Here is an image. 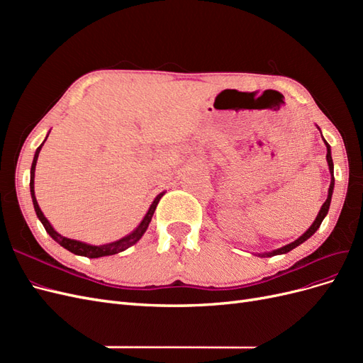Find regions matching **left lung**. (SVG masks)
<instances>
[{
    "instance_id": "left-lung-1",
    "label": "left lung",
    "mask_w": 363,
    "mask_h": 363,
    "mask_svg": "<svg viewBox=\"0 0 363 363\" xmlns=\"http://www.w3.org/2000/svg\"><path fill=\"white\" fill-rule=\"evenodd\" d=\"M324 144H325V147H327V163H328V169H330V174H332V182H330V188H328V195H327V200L324 201V204L321 206V211H320V213H318V216H316V219L313 221V224L307 228V232L304 233V235H301L298 239L296 240H294V242H291V244H288V245H284V247H281V248H279V250H274V251H271V252H263V255H259V256H262V257H271V256H277V255H284V252H289L291 250H294L295 247H298L300 244H303L304 240H307L309 239L318 228H320V225H321V223H323V219L325 218V215H327V212H328V207H330V201H332V195H333V188H335V177H333V160H332V150H330V145L327 144V142L324 140Z\"/></svg>"
}]
</instances>
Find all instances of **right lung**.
<instances>
[{
  "mask_svg": "<svg viewBox=\"0 0 363 363\" xmlns=\"http://www.w3.org/2000/svg\"><path fill=\"white\" fill-rule=\"evenodd\" d=\"M48 138V136H47ZM47 140V139H45ZM43 140V142H45ZM43 142L40 144V147L36 150L35 152V159H33V163H31V171H30V192H31V200H33V206H35V211H36V215L39 218V221L42 223V225L45 227L47 233L56 240L57 244H60L63 248H67L68 251L74 252V255L77 256H84V257H89V259H96V257H103V256H112V255H118V252L127 250L128 247L135 245L138 240L144 236V233L147 232L148 228V224L151 223V218L152 215H155V211L156 207L160 201V199L163 196L164 192L159 194L155 201H152V204L150 206L147 215L144 216V219H142L140 224L138 225L136 230H133L130 235H127L125 238L119 239V240H115V242H111V244H104V245H89V244H84V242H80V240H75V239H69V238H65L62 235H59L56 230L52 228V225L50 224L48 219L45 218V215L42 213L40 207L36 201V196H35V169H36V162H38V157H39V152H40V148L43 145Z\"/></svg>",
  "mask_w": 363,
  "mask_h": 363,
  "instance_id": "1",
  "label": "right lung"
}]
</instances>
